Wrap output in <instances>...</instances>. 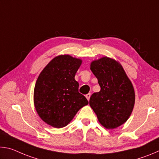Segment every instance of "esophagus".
Instances as JSON below:
<instances>
[{
	"instance_id": "34e87169",
	"label": "esophagus",
	"mask_w": 159,
	"mask_h": 159,
	"mask_svg": "<svg viewBox=\"0 0 159 159\" xmlns=\"http://www.w3.org/2000/svg\"><path fill=\"white\" fill-rule=\"evenodd\" d=\"M90 95H91L90 93H88V94H87V95H85V97H86V98H87L88 100H89V99H90Z\"/></svg>"
}]
</instances>
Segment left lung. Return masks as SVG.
<instances>
[{
  "label": "left lung",
  "mask_w": 159,
  "mask_h": 159,
  "mask_svg": "<svg viewBox=\"0 0 159 159\" xmlns=\"http://www.w3.org/2000/svg\"><path fill=\"white\" fill-rule=\"evenodd\" d=\"M90 69L101 90L90 97L89 104L99 123L114 129L128 119L134 104V91L122 66L104 57L91 63Z\"/></svg>",
  "instance_id": "left-lung-1"
}]
</instances>
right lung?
<instances>
[{"label": "right lung", "instance_id": "add662e5", "mask_svg": "<svg viewBox=\"0 0 159 159\" xmlns=\"http://www.w3.org/2000/svg\"><path fill=\"white\" fill-rule=\"evenodd\" d=\"M82 61L65 55L50 61L40 74L34 99L41 119L52 127L66 126L88 101L79 92L74 77Z\"/></svg>", "mask_w": 159, "mask_h": 159}]
</instances>
